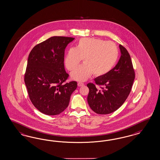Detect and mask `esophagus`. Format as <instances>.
Masks as SVG:
<instances>
[{
  "instance_id": "obj_1",
  "label": "esophagus",
  "mask_w": 160,
  "mask_h": 160,
  "mask_svg": "<svg viewBox=\"0 0 160 160\" xmlns=\"http://www.w3.org/2000/svg\"><path fill=\"white\" fill-rule=\"evenodd\" d=\"M78 86H79V87H82V86H84V83H82V82H78Z\"/></svg>"
}]
</instances>
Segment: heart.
Masks as SVG:
<instances>
[{"instance_id":"obj_1","label":"heart","mask_w":160,"mask_h":160,"mask_svg":"<svg viewBox=\"0 0 160 160\" xmlns=\"http://www.w3.org/2000/svg\"><path fill=\"white\" fill-rule=\"evenodd\" d=\"M118 51L112 42L94 38L80 39L75 48L68 50L64 63L68 70L73 71L81 62L84 64L71 73V78L78 82L87 80L92 74L102 76L108 73L116 63Z\"/></svg>"}]
</instances>
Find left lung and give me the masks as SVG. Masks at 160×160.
<instances>
[{
    "label": "left lung",
    "instance_id": "8db88e82",
    "mask_svg": "<svg viewBox=\"0 0 160 160\" xmlns=\"http://www.w3.org/2000/svg\"><path fill=\"white\" fill-rule=\"evenodd\" d=\"M121 56L116 66L102 76L94 78L97 89L92 83H88L89 92L87 102L93 112L107 114L116 111L126 101L131 92L135 78L130 56L122 46L120 45Z\"/></svg>",
    "mask_w": 160,
    "mask_h": 160
}]
</instances>
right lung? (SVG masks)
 Here are the masks:
<instances>
[{
	"instance_id": "obj_1",
	"label": "right lung",
	"mask_w": 160,
	"mask_h": 160,
	"mask_svg": "<svg viewBox=\"0 0 160 160\" xmlns=\"http://www.w3.org/2000/svg\"><path fill=\"white\" fill-rule=\"evenodd\" d=\"M73 38L53 36L35 46L29 54L24 82L34 106L48 116L68 107L76 82L63 84L68 74L64 65L65 48Z\"/></svg>"
}]
</instances>
